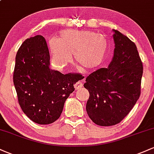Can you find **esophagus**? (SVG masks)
Here are the masks:
<instances>
[{
	"instance_id": "obj_1",
	"label": "esophagus",
	"mask_w": 154,
	"mask_h": 154,
	"mask_svg": "<svg viewBox=\"0 0 154 154\" xmlns=\"http://www.w3.org/2000/svg\"><path fill=\"white\" fill-rule=\"evenodd\" d=\"M84 81H85V79H81V80L78 81V82H76L75 85V90H77H77L80 89V88L83 86V82H84Z\"/></svg>"
}]
</instances>
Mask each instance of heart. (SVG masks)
<instances>
[{
	"label": "heart",
	"mask_w": 154,
	"mask_h": 154,
	"mask_svg": "<svg viewBox=\"0 0 154 154\" xmlns=\"http://www.w3.org/2000/svg\"><path fill=\"white\" fill-rule=\"evenodd\" d=\"M48 43L53 64L60 70L72 63V54L83 68L94 69L104 61L108 50L106 38L89 30H63L59 38H52Z\"/></svg>",
	"instance_id": "obj_1"
}]
</instances>
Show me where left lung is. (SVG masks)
<instances>
[{"label": "left lung", "mask_w": 154, "mask_h": 154, "mask_svg": "<svg viewBox=\"0 0 154 154\" xmlns=\"http://www.w3.org/2000/svg\"><path fill=\"white\" fill-rule=\"evenodd\" d=\"M115 48L108 68H100L86 78L90 97L86 111L100 126L119 123L132 110L140 95L143 63L135 44L113 29Z\"/></svg>", "instance_id": "obj_1"}]
</instances>
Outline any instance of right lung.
I'll use <instances>...</instances> for the list:
<instances>
[{"instance_id": "obj_1", "label": "right lung", "mask_w": 154, "mask_h": 154, "mask_svg": "<svg viewBox=\"0 0 154 154\" xmlns=\"http://www.w3.org/2000/svg\"><path fill=\"white\" fill-rule=\"evenodd\" d=\"M50 54L42 35L26 39L16 56L14 84L23 112L39 125L56 121L79 80L75 74L63 75L49 69Z\"/></svg>"}]
</instances>
